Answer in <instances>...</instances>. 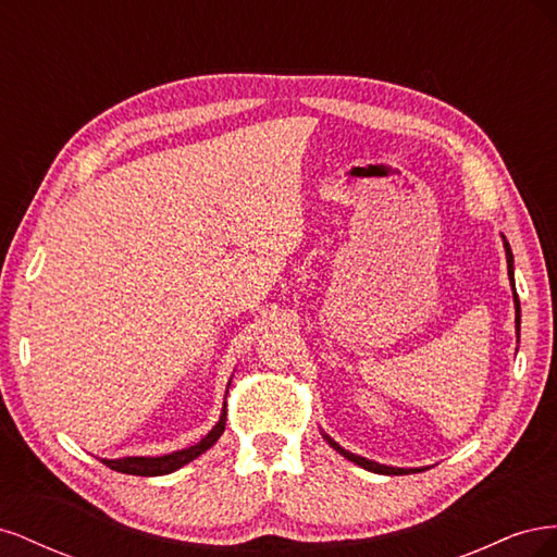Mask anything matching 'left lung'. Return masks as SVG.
Wrapping results in <instances>:
<instances>
[{"label":"left lung","instance_id":"obj_1","mask_svg":"<svg viewBox=\"0 0 557 557\" xmlns=\"http://www.w3.org/2000/svg\"><path fill=\"white\" fill-rule=\"evenodd\" d=\"M502 242H504V252H507V269H509V281H511V290H513V307H516V334H518V339H520V301H518L516 281H513V252H511V246H509V242H507V237H504V234H502ZM323 440H325L336 453H342L346 460L356 462L358 467H362V469H367V471H374V474L401 476V474H411V471H425V467H420V469H404V467H387V465H379V462H374V460H367V458H362V455H356V453H350V450L342 448V446L336 444V442L332 440V436H327L325 432H323Z\"/></svg>","mask_w":557,"mask_h":557}]
</instances>
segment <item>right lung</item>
Returning <instances> with one entry per match:
<instances>
[{
    "mask_svg": "<svg viewBox=\"0 0 557 557\" xmlns=\"http://www.w3.org/2000/svg\"><path fill=\"white\" fill-rule=\"evenodd\" d=\"M227 387H230V383H227ZM225 420H227V407L223 404V411H221V418H218V423L211 428L209 434L201 436V440L195 446L181 448V450L166 453V455H158V458H146V455H132V458H117V460H107L104 458L102 462L107 467H111L113 471H121V474H132V476H164V474H172V471L181 469L183 465L193 462L195 458H199L201 453L209 450L218 440H221V434L225 432Z\"/></svg>",
    "mask_w": 557,
    "mask_h": 557,
    "instance_id": "add662e5",
    "label": "right lung"
}]
</instances>
